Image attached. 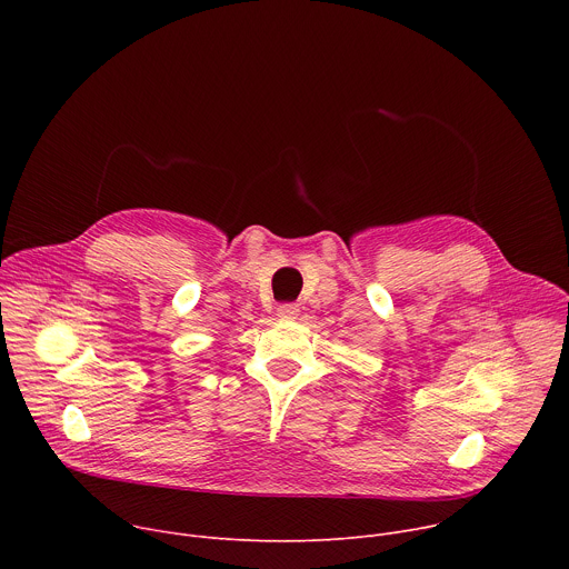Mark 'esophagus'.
Returning a JSON list of instances; mask_svg holds the SVG:
<instances>
[{
	"label": "esophagus",
	"instance_id": "1",
	"mask_svg": "<svg viewBox=\"0 0 569 569\" xmlns=\"http://www.w3.org/2000/svg\"><path fill=\"white\" fill-rule=\"evenodd\" d=\"M277 315H279V317H283V319H297V315H299V306H297V303H283V306H279Z\"/></svg>",
	"mask_w": 569,
	"mask_h": 569
}]
</instances>
